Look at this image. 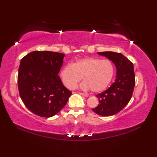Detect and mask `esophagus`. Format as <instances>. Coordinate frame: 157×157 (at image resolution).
Returning <instances> with one entry per match:
<instances>
[{"label": "esophagus", "instance_id": "obj_1", "mask_svg": "<svg viewBox=\"0 0 157 157\" xmlns=\"http://www.w3.org/2000/svg\"><path fill=\"white\" fill-rule=\"evenodd\" d=\"M78 94H80V95H82V96H85V97H87L88 96L86 94H84V93H82V92H79Z\"/></svg>", "mask_w": 157, "mask_h": 157}]
</instances>
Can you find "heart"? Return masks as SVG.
<instances>
[{"instance_id":"heart-1","label":"heart","mask_w":157,"mask_h":157,"mask_svg":"<svg viewBox=\"0 0 157 157\" xmlns=\"http://www.w3.org/2000/svg\"><path fill=\"white\" fill-rule=\"evenodd\" d=\"M114 74V67L109 59L93 57L80 59L72 64L69 63L61 69L60 75L65 86L75 89L82 77L84 90L90 89L93 92H100L109 86Z\"/></svg>"}]
</instances>
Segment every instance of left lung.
<instances>
[{"instance_id": "1", "label": "left lung", "mask_w": 157, "mask_h": 157, "mask_svg": "<svg viewBox=\"0 0 157 157\" xmlns=\"http://www.w3.org/2000/svg\"><path fill=\"white\" fill-rule=\"evenodd\" d=\"M115 63L117 78L111 86L96 95L99 105L92 111L99 115L111 116L122 110L129 103L136 84L134 65L124 56L113 52H98Z\"/></svg>"}]
</instances>
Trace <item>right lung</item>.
I'll use <instances>...</instances> for the list:
<instances>
[{"label": "right lung", "mask_w": 157, "mask_h": 157, "mask_svg": "<svg viewBox=\"0 0 157 157\" xmlns=\"http://www.w3.org/2000/svg\"><path fill=\"white\" fill-rule=\"evenodd\" d=\"M64 56L59 52L34 51L21 59L17 75L19 93L26 107L38 116H54L72 94L58 75Z\"/></svg>", "instance_id": "add662e5"}]
</instances>
